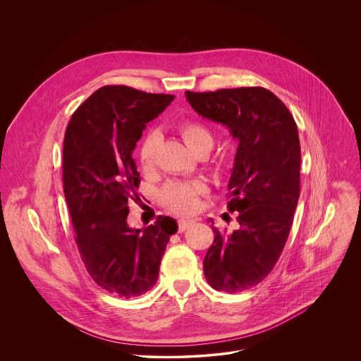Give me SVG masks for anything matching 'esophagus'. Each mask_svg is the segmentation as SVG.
<instances>
[{"instance_id": "esophagus-1", "label": "esophagus", "mask_w": 361, "mask_h": 361, "mask_svg": "<svg viewBox=\"0 0 361 361\" xmlns=\"http://www.w3.org/2000/svg\"><path fill=\"white\" fill-rule=\"evenodd\" d=\"M192 224H193L192 219H179L178 221V231L179 232H185Z\"/></svg>"}]
</instances>
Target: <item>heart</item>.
<instances>
[{"label":"heart","mask_w":361,"mask_h":361,"mask_svg":"<svg viewBox=\"0 0 361 361\" xmlns=\"http://www.w3.org/2000/svg\"><path fill=\"white\" fill-rule=\"evenodd\" d=\"M178 130L193 153L202 147L209 149L212 145V133L203 122L185 121L178 126ZM157 145L158 136L155 133L147 135L142 142L139 158L143 168L153 166ZM202 190L203 185L200 182H169L162 189L161 199L165 206L179 214H192L199 208V195Z\"/></svg>","instance_id":"obj_1"}]
</instances>
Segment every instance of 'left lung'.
<instances>
[{"mask_svg": "<svg viewBox=\"0 0 361 361\" xmlns=\"http://www.w3.org/2000/svg\"><path fill=\"white\" fill-rule=\"evenodd\" d=\"M186 99L239 140L228 185V207L239 212V228L228 233L212 226L203 261L211 288L238 293L272 271L288 240L300 196L298 126L286 105L264 87L186 92Z\"/></svg>", "mask_w": 361, "mask_h": 361, "instance_id": "1", "label": "left lung"}]
</instances>
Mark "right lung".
<instances>
[{
	"label": "right lung",
	"mask_w": 361,
	"mask_h": 361,
	"mask_svg": "<svg viewBox=\"0 0 361 361\" xmlns=\"http://www.w3.org/2000/svg\"><path fill=\"white\" fill-rule=\"evenodd\" d=\"M173 99L104 86L73 112L65 132L63 193L80 258L99 286L121 298L154 286L169 236L178 231L169 216L143 229L126 222L128 202L140 183L133 150L146 123Z\"/></svg>",
	"instance_id": "add662e5"
}]
</instances>
